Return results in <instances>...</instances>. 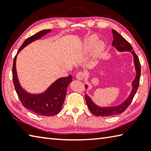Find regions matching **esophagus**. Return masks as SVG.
Wrapping results in <instances>:
<instances>
[{
    "label": "esophagus",
    "instance_id": "1",
    "mask_svg": "<svg viewBox=\"0 0 151 151\" xmlns=\"http://www.w3.org/2000/svg\"><path fill=\"white\" fill-rule=\"evenodd\" d=\"M76 77L79 81L83 80L84 77H85V75H84V73L83 72H81H81H78L77 73H76Z\"/></svg>",
    "mask_w": 151,
    "mask_h": 151
}]
</instances>
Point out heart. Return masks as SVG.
<instances>
[{
	"label": "heart",
	"instance_id": "b5f03b06",
	"mask_svg": "<svg viewBox=\"0 0 151 151\" xmlns=\"http://www.w3.org/2000/svg\"><path fill=\"white\" fill-rule=\"evenodd\" d=\"M97 41H98V38H97V37L95 35H92L91 37L87 38L85 42V47L86 49L88 50L93 49L94 46L96 45ZM103 48H104V46L103 45V43L99 42L98 44L96 45V48H95L96 55H99V54H101V52L103 50Z\"/></svg>",
	"mask_w": 151,
	"mask_h": 151
}]
</instances>
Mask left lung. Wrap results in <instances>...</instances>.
Returning <instances> with one entry per match:
<instances>
[{
  "label": "left lung",
  "mask_w": 151,
  "mask_h": 151,
  "mask_svg": "<svg viewBox=\"0 0 151 151\" xmlns=\"http://www.w3.org/2000/svg\"><path fill=\"white\" fill-rule=\"evenodd\" d=\"M112 35H113V41H112V45L115 47L119 51L123 52V51H129L131 52L134 57V64L135 66V70H136L137 75L135 78L132 82V90L129 96L127 99L123 103L120 104L119 106H111V107H100L96 106L91 99L87 94H85V100L86 103L87 104L88 109L93 114L96 116H110L112 115H116V114H121L129 106L130 104L133 99L137 93V91L139 87L140 77V63L139 59V57L136 55V53L133 51L131 45L127 41V40L122 37V36L117 32L116 30H112ZM85 88H87V85L85 86Z\"/></svg>",
  "instance_id": "left-lung-1"
}]
</instances>
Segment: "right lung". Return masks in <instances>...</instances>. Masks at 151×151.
Returning <instances> with one entry per match:
<instances>
[{
  "mask_svg": "<svg viewBox=\"0 0 151 151\" xmlns=\"http://www.w3.org/2000/svg\"><path fill=\"white\" fill-rule=\"evenodd\" d=\"M50 31L49 29L43 30L28 38L19 48L17 54L29 43L40 39ZM17 56V55L14 58L12 66V81L17 95L22 105L24 108L39 115L53 116L58 114L62 109L65 101L68 86L73 81L72 76L69 75L66 77L58 78L44 93L40 94L28 93L20 86L18 80L16 70Z\"/></svg>",
  "mask_w": 151,
  "mask_h": 151,
  "instance_id": "right-lung-1",
  "label": "right lung"
}]
</instances>
